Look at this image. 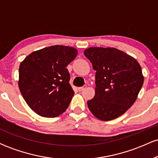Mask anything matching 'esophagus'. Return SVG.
Here are the masks:
<instances>
[{
  "mask_svg": "<svg viewBox=\"0 0 158 158\" xmlns=\"http://www.w3.org/2000/svg\"><path fill=\"white\" fill-rule=\"evenodd\" d=\"M86 88H87V85H84V86H83V87H79V88H78V90H79V91H81V90H85Z\"/></svg>",
  "mask_w": 158,
  "mask_h": 158,
  "instance_id": "esophagus-1",
  "label": "esophagus"
}]
</instances>
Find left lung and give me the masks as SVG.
<instances>
[{
  "label": "left lung",
  "instance_id": "obj_1",
  "mask_svg": "<svg viewBox=\"0 0 158 158\" xmlns=\"http://www.w3.org/2000/svg\"><path fill=\"white\" fill-rule=\"evenodd\" d=\"M84 54L96 70L95 96L87 102L88 108L102 121L120 117L135 103L143 86L140 65L114 48H90Z\"/></svg>",
  "mask_w": 158,
  "mask_h": 158
}]
</instances>
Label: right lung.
I'll return each instance as SVG.
<instances>
[{"instance_id":"add662e5","label":"right lung","mask_w":158,"mask_h":158,"mask_svg":"<svg viewBox=\"0 0 158 158\" xmlns=\"http://www.w3.org/2000/svg\"><path fill=\"white\" fill-rule=\"evenodd\" d=\"M77 56V49L54 45L32 52L21 63L20 91L36 114L52 118L68 108L74 91L66 67Z\"/></svg>"}]
</instances>
